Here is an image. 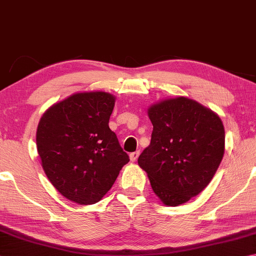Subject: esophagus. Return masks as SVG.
<instances>
[{"mask_svg": "<svg viewBox=\"0 0 256 256\" xmlns=\"http://www.w3.org/2000/svg\"><path fill=\"white\" fill-rule=\"evenodd\" d=\"M138 156H140V150H136V152H132V153H130V155H129V158H130L132 162H136V160L138 158Z\"/></svg>", "mask_w": 256, "mask_h": 256, "instance_id": "esophagus-1", "label": "esophagus"}]
</instances>
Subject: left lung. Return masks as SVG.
Returning a JSON list of instances; mask_svg holds the SVG:
<instances>
[{
    "mask_svg": "<svg viewBox=\"0 0 256 256\" xmlns=\"http://www.w3.org/2000/svg\"><path fill=\"white\" fill-rule=\"evenodd\" d=\"M147 114L153 132L138 165L160 200L176 207L212 180L225 153V129L217 114L184 96L155 103Z\"/></svg>",
    "mask_w": 256,
    "mask_h": 256,
    "instance_id": "obj_1",
    "label": "left lung"
}]
</instances>
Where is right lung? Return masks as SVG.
<instances>
[{"instance_id":"obj_1","label":"right lung","mask_w":256,"mask_h":256,"mask_svg":"<svg viewBox=\"0 0 256 256\" xmlns=\"http://www.w3.org/2000/svg\"><path fill=\"white\" fill-rule=\"evenodd\" d=\"M116 96L102 91L72 94L44 111L36 142L48 180L78 204L100 201L129 156L109 128Z\"/></svg>"}]
</instances>
